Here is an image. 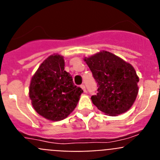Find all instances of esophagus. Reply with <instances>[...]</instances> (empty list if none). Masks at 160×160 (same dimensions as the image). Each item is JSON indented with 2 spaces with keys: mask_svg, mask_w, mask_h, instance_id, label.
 <instances>
[{
  "mask_svg": "<svg viewBox=\"0 0 160 160\" xmlns=\"http://www.w3.org/2000/svg\"><path fill=\"white\" fill-rule=\"evenodd\" d=\"M80 87H81V88L82 89L83 91H84V92H86V87H85V85L84 84H82L81 86H80Z\"/></svg>",
  "mask_w": 160,
  "mask_h": 160,
  "instance_id": "obj_1",
  "label": "esophagus"
}]
</instances>
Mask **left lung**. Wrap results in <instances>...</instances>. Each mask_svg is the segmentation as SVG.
I'll use <instances>...</instances> for the list:
<instances>
[{
	"instance_id": "obj_1",
	"label": "left lung",
	"mask_w": 160,
	"mask_h": 160,
	"mask_svg": "<svg viewBox=\"0 0 160 160\" xmlns=\"http://www.w3.org/2000/svg\"><path fill=\"white\" fill-rule=\"evenodd\" d=\"M97 82L93 103L109 115H118L128 111L138 94V77L129 63L107 51L85 58Z\"/></svg>"
}]
</instances>
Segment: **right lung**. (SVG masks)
Returning a JSON list of instances; mask_svg holds the SVG:
<instances>
[{"label":"right lung","mask_w":160,"mask_h":160,"mask_svg":"<svg viewBox=\"0 0 160 160\" xmlns=\"http://www.w3.org/2000/svg\"><path fill=\"white\" fill-rule=\"evenodd\" d=\"M64 59L58 54L44 61L32 76L29 98L38 114L52 121H60L74 110L83 90L64 70Z\"/></svg>","instance_id":"right-lung-1"}]
</instances>
